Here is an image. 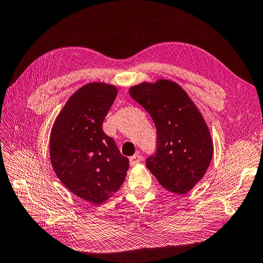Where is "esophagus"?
<instances>
[{"mask_svg": "<svg viewBox=\"0 0 263 263\" xmlns=\"http://www.w3.org/2000/svg\"><path fill=\"white\" fill-rule=\"evenodd\" d=\"M141 156L140 155H134V156H132L130 158H129V162H130V164L132 165H135V164H137V163H139L140 161H141Z\"/></svg>", "mask_w": 263, "mask_h": 263, "instance_id": "obj_1", "label": "esophagus"}]
</instances>
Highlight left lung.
<instances>
[{
    "label": "left lung",
    "mask_w": 263,
    "mask_h": 263,
    "mask_svg": "<svg viewBox=\"0 0 263 263\" xmlns=\"http://www.w3.org/2000/svg\"><path fill=\"white\" fill-rule=\"evenodd\" d=\"M129 94L149 113L157 129L156 150L146 159L147 168L165 190L185 194L203 178L213 157L201 113L172 81L141 83L130 87Z\"/></svg>",
    "instance_id": "obj_1"
}]
</instances>
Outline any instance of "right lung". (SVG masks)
I'll return each instance as SVG.
<instances>
[{
  "label": "right lung",
  "instance_id": "add662e5",
  "mask_svg": "<svg viewBox=\"0 0 263 263\" xmlns=\"http://www.w3.org/2000/svg\"><path fill=\"white\" fill-rule=\"evenodd\" d=\"M117 89L89 83L69 99L53 124L50 160L59 180L77 196L105 202L121 187L129 161L102 128Z\"/></svg>",
  "mask_w": 263,
  "mask_h": 263
}]
</instances>
